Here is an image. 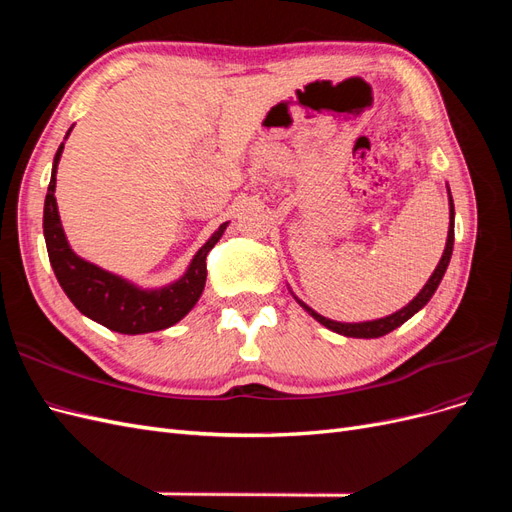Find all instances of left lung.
Listing matches in <instances>:
<instances>
[{"instance_id": "1", "label": "left lung", "mask_w": 512, "mask_h": 512, "mask_svg": "<svg viewBox=\"0 0 512 512\" xmlns=\"http://www.w3.org/2000/svg\"><path fill=\"white\" fill-rule=\"evenodd\" d=\"M448 237H446V245H444V252H442V258H440V262H438V267H436V271L431 273V277L427 280V284L423 286V290L416 294V297L406 305V307H401L399 312H395V314H391V316H384V318H378V320H367V322H337V320H331V318H324V316H320L318 312H314L312 307L309 305H305L299 297H294V292H292V297L297 299V303L305 309V312L312 316L314 320H318L320 324H324V327L327 329H331L333 333H339V335H346V337H361V339H374V337H382V335H386V333H391V331H395L397 327H401V324H404L406 320H410L418 309H423L427 303H429V299L433 297V292L438 290V286H440V282H442V277H444V273H446V267H448V262H451V254H453V243H455V205H453V196H451V190H448Z\"/></svg>"}]
</instances>
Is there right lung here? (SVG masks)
<instances>
[{
	"label": "right lung",
	"mask_w": 512,
	"mask_h": 512,
	"mask_svg": "<svg viewBox=\"0 0 512 512\" xmlns=\"http://www.w3.org/2000/svg\"><path fill=\"white\" fill-rule=\"evenodd\" d=\"M70 132L72 128L68 130L66 138ZM61 153H64V143L59 145L55 153L42 218L46 252H49L51 267L59 286L64 288L68 299L83 316L111 331L123 335H141L173 327V324L192 312V307L198 303L200 294H203L207 282V254L222 239L228 222L220 224V228L194 254L188 269H185L179 280L160 288H141L126 280V277L115 275L81 258L70 247L64 226H61L59 220L55 200V175Z\"/></svg>",
	"instance_id": "right-lung-1"
}]
</instances>
